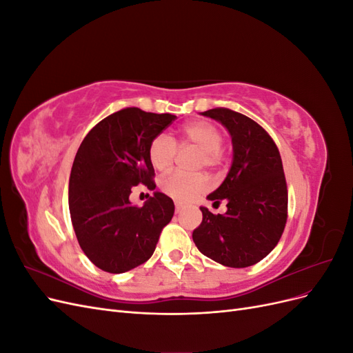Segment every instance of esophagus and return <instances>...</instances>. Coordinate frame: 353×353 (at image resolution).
<instances>
[{
	"label": "esophagus",
	"mask_w": 353,
	"mask_h": 353,
	"mask_svg": "<svg viewBox=\"0 0 353 353\" xmlns=\"http://www.w3.org/2000/svg\"><path fill=\"white\" fill-rule=\"evenodd\" d=\"M183 208H184L183 203H181V201H175V210H176V212H179Z\"/></svg>",
	"instance_id": "obj_1"
}]
</instances>
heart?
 <instances>
[{
	"label": "heart",
	"instance_id": "obj_1",
	"mask_svg": "<svg viewBox=\"0 0 353 353\" xmlns=\"http://www.w3.org/2000/svg\"><path fill=\"white\" fill-rule=\"evenodd\" d=\"M181 144L194 145L201 152V163L206 166L221 162V147L223 134L216 125L209 122H191L181 131ZM176 154L175 141L166 134H159L148 147V159L157 170H168L172 166ZM162 190L178 200H190L208 188V179L203 175H187L174 172L162 181Z\"/></svg>",
	"mask_w": 353,
	"mask_h": 353
}]
</instances>
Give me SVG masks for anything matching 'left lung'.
<instances>
[{"label": "left lung", "instance_id": "8db88e82", "mask_svg": "<svg viewBox=\"0 0 353 353\" xmlns=\"http://www.w3.org/2000/svg\"><path fill=\"white\" fill-rule=\"evenodd\" d=\"M203 116L227 128L232 163L223 183L208 196L227 201L223 215L200 208L203 221L193 231L197 249L223 266L245 268L262 261L280 241L287 221V184L279 148L250 117L230 109Z\"/></svg>", "mask_w": 353, "mask_h": 353}]
</instances>
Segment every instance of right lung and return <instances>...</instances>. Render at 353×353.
I'll list each match as a JSON object with an SVG mask.
<instances>
[{
	"mask_svg": "<svg viewBox=\"0 0 353 353\" xmlns=\"http://www.w3.org/2000/svg\"><path fill=\"white\" fill-rule=\"evenodd\" d=\"M175 117L122 109L95 125L74 156L69 178L72 225L82 252L105 272L122 274L150 259L174 216V201L166 194L154 191L141 208L132 205L130 194L140 184L156 188L148 147Z\"/></svg>",
	"mask_w": 353,
	"mask_h": 353,
	"instance_id": "1",
	"label": "right lung"
}]
</instances>
